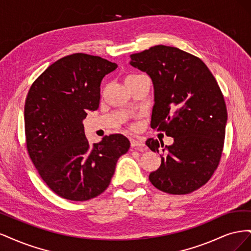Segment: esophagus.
<instances>
[{"mask_svg":"<svg viewBox=\"0 0 251 251\" xmlns=\"http://www.w3.org/2000/svg\"><path fill=\"white\" fill-rule=\"evenodd\" d=\"M131 147L132 148H143L144 147V142L140 139H131Z\"/></svg>","mask_w":251,"mask_h":251,"instance_id":"1","label":"esophagus"}]
</instances>
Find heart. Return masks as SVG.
Wrapping results in <instances>:
<instances>
[{"mask_svg": "<svg viewBox=\"0 0 251 251\" xmlns=\"http://www.w3.org/2000/svg\"><path fill=\"white\" fill-rule=\"evenodd\" d=\"M137 76H139V74L128 75V76H127V77H126V81H127V80H130V79H133V78H135V77H137Z\"/></svg>", "mask_w": 251, "mask_h": 251, "instance_id": "heart-1", "label": "heart"}]
</instances>
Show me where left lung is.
Returning a JSON list of instances; mask_svg holds the SVG:
<instances>
[{"label":"left lung","mask_w":251,"mask_h":251,"mask_svg":"<svg viewBox=\"0 0 251 251\" xmlns=\"http://www.w3.org/2000/svg\"><path fill=\"white\" fill-rule=\"evenodd\" d=\"M130 57L153 81L151 126L174 138L161 150L151 183L168 194L192 193L211 178L221 159L227 123L221 89L199 57L178 48L158 45ZM160 143L149 138L146 144L159 153Z\"/></svg>","instance_id":"8db88e82"}]
</instances>
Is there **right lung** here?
<instances>
[{"label": "right lung", "instance_id": "add662e5", "mask_svg": "<svg viewBox=\"0 0 251 251\" xmlns=\"http://www.w3.org/2000/svg\"><path fill=\"white\" fill-rule=\"evenodd\" d=\"M117 68L100 56L74 53L50 65L25 101L30 159L51 191L64 199L87 201L109 186L130 141L121 134L90 146L82 120L100 107L102 78Z\"/></svg>", "mask_w": 251, "mask_h": 251}]
</instances>
